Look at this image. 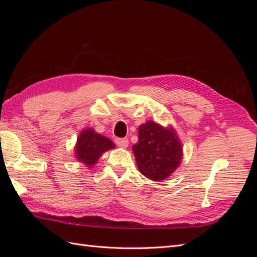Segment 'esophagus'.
I'll use <instances>...</instances> for the list:
<instances>
[{
    "mask_svg": "<svg viewBox=\"0 0 257 257\" xmlns=\"http://www.w3.org/2000/svg\"><path fill=\"white\" fill-rule=\"evenodd\" d=\"M114 143L120 148H126L128 146V139L127 138H114Z\"/></svg>",
    "mask_w": 257,
    "mask_h": 257,
    "instance_id": "obj_1",
    "label": "esophagus"
}]
</instances>
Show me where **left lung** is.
Instances as JSON below:
<instances>
[{
  "mask_svg": "<svg viewBox=\"0 0 257 257\" xmlns=\"http://www.w3.org/2000/svg\"><path fill=\"white\" fill-rule=\"evenodd\" d=\"M133 151L139 172L154 181L164 180L174 173L182 159L181 143L173 128L153 121L138 128V143Z\"/></svg>",
  "mask_w": 257,
  "mask_h": 257,
  "instance_id": "1",
  "label": "left lung"
}]
</instances>
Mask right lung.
<instances>
[{"label": "right lung", "instance_id": "right-lung-1", "mask_svg": "<svg viewBox=\"0 0 257 257\" xmlns=\"http://www.w3.org/2000/svg\"><path fill=\"white\" fill-rule=\"evenodd\" d=\"M114 144L109 138L95 133L88 128L80 133L76 145V158L87 166H93L96 161L102 157L103 152L112 149Z\"/></svg>", "mask_w": 257, "mask_h": 257}]
</instances>
